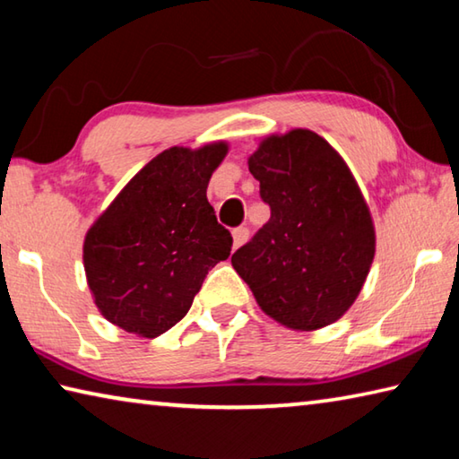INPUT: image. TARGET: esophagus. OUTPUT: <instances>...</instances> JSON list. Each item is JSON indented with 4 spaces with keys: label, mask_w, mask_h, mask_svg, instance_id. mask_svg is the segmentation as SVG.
Here are the masks:
<instances>
[{
    "label": "esophagus",
    "mask_w": 459,
    "mask_h": 459,
    "mask_svg": "<svg viewBox=\"0 0 459 459\" xmlns=\"http://www.w3.org/2000/svg\"><path fill=\"white\" fill-rule=\"evenodd\" d=\"M248 238V229L247 227H238L232 230V248H238L240 245H245Z\"/></svg>",
    "instance_id": "esophagus-1"
}]
</instances>
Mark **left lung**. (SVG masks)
<instances>
[{
    "mask_svg": "<svg viewBox=\"0 0 459 459\" xmlns=\"http://www.w3.org/2000/svg\"><path fill=\"white\" fill-rule=\"evenodd\" d=\"M271 219L232 255L259 307L291 330L330 325L359 298L375 224L340 153L314 131L269 135L248 158Z\"/></svg>",
    "mask_w": 459,
    "mask_h": 459,
    "instance_id": "obj_1",
    "label": "left lung"
}]
</instances>
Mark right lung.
Returning a JSON list of instances; mask_svg holds the SVG:
<instances>
[{
	"label": "right lung",
	"instance_id": "1",
	"mask_svg": "<svg viewBox=\"0 0 459 459\" xmlns=\"http://www.w3.org/2000/svg\"><path fill=\"white\" fill-rule=\"evenodd\" d=\"M229 145L169 147L131 178L89 229L84 273L99 312L142 338H155L188 314L232 237L206 198Z\"/></svg>",
	"mask_w": 459,
	"mask_h": 459
}]
</instances>
